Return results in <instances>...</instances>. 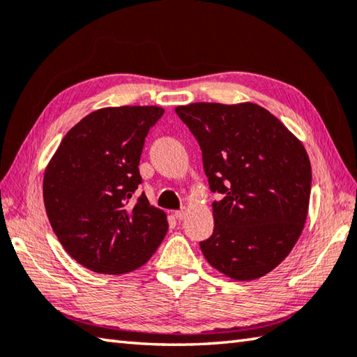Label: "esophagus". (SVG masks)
<instances>
[{
  "mask_svg": "<svg viewBox=\"0 0 357 357\" xmlns=\"http://www.w3.org/2000/svg\"><path fill=\"white\" fill-rule=\"evenodd\" d=\"M185 215H187L185 208H179V211L174 212V218H176V220H184Z\"/></svg>",
  "mask_w": 357,
  "mask_h": 357,
  "instance_id": "esophagus-1",
  "label": "esophagus"
}]
</instances>
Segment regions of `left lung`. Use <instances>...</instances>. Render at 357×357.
Instances as JSON below:
<instances>
[{
    "label": "left lung",
    "mask_w": 357,
    "mask_h": 357,
    "mask_svg": "<svg viewBox=\"0 0 357 357\" xmlns=\"http://www.w3.org/2000/svg\"><path fill=\"white\" fill-rule=\"evenodd\" d=\"M202 151L215 227L199 243L212 266L234 280L266 275L294 248L308 215L311 164L302 142L255 103L176 107Z\"/></svg>",
    "instance_id": "obj_1"
}]
</instances>
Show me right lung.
<instances>
[{
  "label": "right lung",
  "instance_id": "add662e5",
  "mask_svg": "<svg viewBox=\"0 0 357 357\" xmlns=\"http://www.w3.org/2000/svg\"><path fill=\"white\" fill-rule=\"evenodd\" d=\"M159 107L102 108L68 131L43 179L49 222L77 263L97 274H125L150 260L169 229L150 206L139 160Z\"/></svg>",
  "mask_w": 357,
  "mask_h": 357
}]
</instances>
